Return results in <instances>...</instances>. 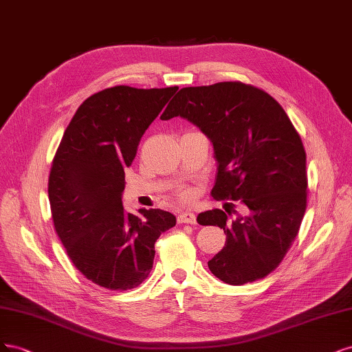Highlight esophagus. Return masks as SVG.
I'll return each instance as SVG.
<instances>
[{
	"mask_svg": "<svg viewBox=\"0 0 352 352\" xmlns=\"http://www.w3.org/2000/svg\"><path fill=\"white\" fill-rule=\"evenodd\" d=\"M177 221H178V223L195 225L196 223V214L191 213V212H181V213H178Z\"/></svg>",
	"mask_w": 352,
	"mask_h": 352,
	"instance_id": "esophagus-1",
	"label": "esophagus"
}]
</instances>
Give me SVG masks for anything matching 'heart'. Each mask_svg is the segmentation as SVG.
Returning a JSON list of instances; mask_svg holds the SVG:
<instances>
[{"instance_id": "obj_1", "label": "heart", "mask_w": 352, "mask_h": 352, "mask_svg": "<svg viewBox=\"0 0 352 352\" xmlns=\"http://www.w3.org/2000/svg\"><path fill=\"white\" fill-rule=\"evenodd\" d=\"M179 197L184 199V200H190V199L192 197V191L188 190V188L181 190V191H179Z\"/></svg>"}]
</instances>
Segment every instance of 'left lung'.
Masks as SVG:
<instances>
[{
    "instance_id": "8db88e82",
    "label": "left lung",
    "mask_w": 352,
    "mask_h": 352,
    "mask_svg": "<svg viewBox=\"0 0 352 352\" xmlns=\"http://www.w3.org/2000/svg\"><path fill=\"white\" fill-rule=\"evenodd\" d=\"M181 117L213 144L218 162L212 196L240 200L245 214L200 213V225L226 234L210 258L212 274L230 285H244L275 270L296 240L307 206L305 151L287 112L263 90L240 82L183 87L161 120Z\"/></svg>"
}]
</instances>
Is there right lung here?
<instances>
[{"label": "right lung", "instance_id": "add662e5", "mask_svg": "<svg viewBox=\"0 0 352 352\" xmlns=\"http://www.w3.org/2000/svg\"><path fill=\"white\" fill-rule=\"evenodd\" d=\"M177 90L116 86L89 96L54 156L48 197L55 231L77 270L99 287H139L152 270L156 240L175 226L162 209L126 212L122 191L142 135Z\"/></svg>", "mask_w": 352, "mask_h": 352}]
</instances>
